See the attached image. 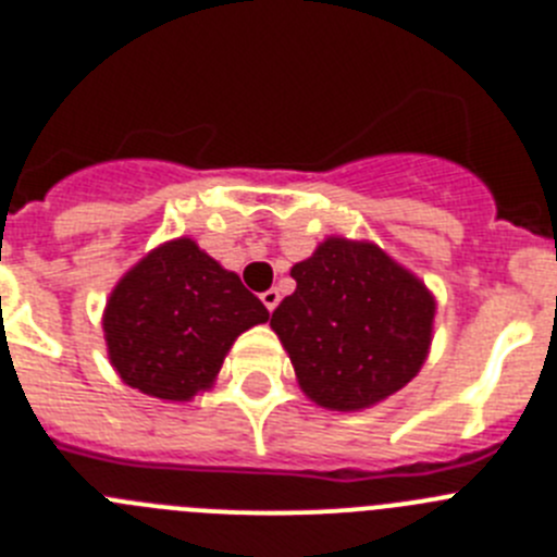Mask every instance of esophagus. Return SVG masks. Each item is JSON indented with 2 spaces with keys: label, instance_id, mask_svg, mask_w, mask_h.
<instances>
[{
  "label": "esophagus",
  "instance_id": "obj_1",
  "mask_svg": "<svg viewBox=\"0 0 557 557\" xmlns=\"http://www.w3.org/2000/svg\"><path fill=\"white\" fill-rule=\"evenodd\" d=\"M278 301H282V293L278 289H268V293H262V304L268 307V312H273L275 307H278Z\"/></svg>",
  "mask_w": 557,
  "mask_h": 557
}]
</instances>
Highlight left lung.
<instances>
[{"mask_svg": "<svg viewBox=\"0 0 557 557\" xmlns=\"http://www.w3.org/2000/svg\"><path fill=\"white\" fill-rule=\"evenodd\" d=\"M295 293L270 318L309 401L357 412L421 371L435 329V295L368 239L326 236L295 262Z\"/></svg>", "mask_w": 557, "mask_h": 557, "instance_id": "1", "label": "left lung"}]
</instances>
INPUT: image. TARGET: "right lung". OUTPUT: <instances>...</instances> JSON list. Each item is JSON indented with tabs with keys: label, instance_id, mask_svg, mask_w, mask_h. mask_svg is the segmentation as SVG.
<instances>
[{
	"label": "right lung",
	"instance_id": "obj_1",
	"mask_svg": "<svg viewBox=\"0 0 557 557\" xmlns=\"http://www.w3.org/2000/svg\"><path fill=\"white\" fill-rule=\"evenodd\" d=\"M268 318L234 270L191 236H178L152 248L116 282L102 334L125 385L184 405L214 387L234 339Z\"/></svg>",
	"mask_w": 557,
	"mask_h": 557
}]
</instances>
